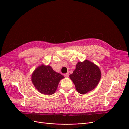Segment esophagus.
<instances>
[{
	"instance_id": "obj_1",
	"label": "esophagus",
	"mask_w": 129,
	"mask_h": 129,
	"mask_svg": "<svg viewBox=\"0 0 129 129\" xmlns=\"http://www.w3.org/2000/svg\"><path fill=\"white\" fill-rule=\"evenodd\" d=\"M64 76L65 77H68L69 76V73H66L65 74H64Z\"/></svg>"
}]
</instances>
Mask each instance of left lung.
<instances>
[{
	"instance_id": "left-lung-1",
	"label": "left lung",
	"mask_w": 129,
	"mask_h": 129,
	"mask_svg": "<svg viewBox=\"0 0 129 129\" xmlns=\"http://www.w3.org/2000/svg\"><path fill=\"white\" fill-rule=\"evenodd\" d=\"M99 67L90 61L78 62L76 69L70 77L75 84L76 89L80 94H85L95 88L100 79Z\"/></svg>"
}]
</instances>
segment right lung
I'll return each mask as SVG.
<instances>
[{
    "label": "right lung",
    "mask_w": 129,
    "mask_h": 129,
    "mask_svg": "<svg viewBox=\"0 0 129 129\" xmlns=\"http://www.w3.org/2000/svg\"><path fill=\"white\" fill-rule=\"evenodd\" d=\"M64 77L55 72L50 66H39L33 73L32 82L41 93L51 95L55 92L60 79Z\"/></svg>",
    "instance_id": "right-lung-1"
}]
</instances>
